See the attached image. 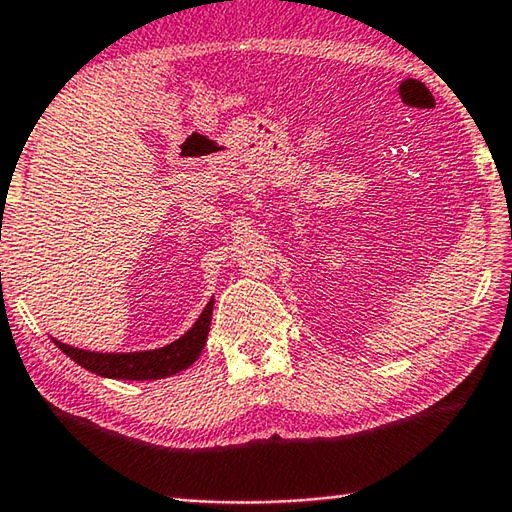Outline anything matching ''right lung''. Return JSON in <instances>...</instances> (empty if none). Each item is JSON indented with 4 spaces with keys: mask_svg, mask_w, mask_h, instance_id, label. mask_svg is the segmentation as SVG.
I'll use <instances>...</instances> for the list:
<instances>
[{
    "mask_svg": "<svg viewBox=\"0 0 512 512\" xmlns=\"http://www.w3.org/2000/svg\"><path fill=\"white\" fill-rule=\"evenodd\" d=\"M212 307L214 298L207 302L203 314L198 316L194 327L187 334L180 336L178 341H173L164 348L158 350H146V352H90L74 348V345L54 341L60 350H63L69 359H74L85 370L94 372V375L110 377V379H162L169 375H176L180 370H187L198 359V354L203 352L207 332H210L212 323Z\"/></svg>",
    "mask_w": 512,
    "mask_h": 512,
    "instance_id": "1",
    "label": "right lung"
}]
</instances>
